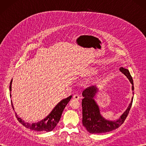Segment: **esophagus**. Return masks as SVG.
Listing matches in <instances>:
<instances>
[{
  "instance_id": "obj_1",
  "label": "esophagus",
  "mask_w": 146,
  "mask_h": 146,
  "mask_svg": "<svg viewBox=\"0 0 146 146\" xmlns=\"http://www.w3.org/2000/svg\"><path fill=\"white\" fill-rule=\"evenodd\" d=\"M73 98L75 99V100H79V99L80 98V96L78 94H75L73 95Z\"/></svg>"
}]
</instances>
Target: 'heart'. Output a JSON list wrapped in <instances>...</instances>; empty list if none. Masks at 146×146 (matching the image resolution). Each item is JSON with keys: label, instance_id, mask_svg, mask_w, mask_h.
Masks as SVG:
<instances>
[{"label": "heart", "instance_id": "1", "mask_svg": "<svg viewBox=\"0 0 146 146\" xmlns=\"http://www.w3.org/2000/svg\"><path fill=\"white\" fill-rule=\"evenodd\" d=\"M91 72H92V73H95L96 72V71H95V70H91Z\"/></svg>", "mask_w": 146, "mask_h": 146}]
</instances>
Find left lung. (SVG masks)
Wrapping results in <instances>:
<instances>
[{
    "label": "left lung",
    "mask_w": 146,
    "mask_h": 146,
    "mask_svg": "<svg viewBox=\"0 0 146 146\" xmlns=\"http://www.w3.org/2000/svg\"><path fill=\"white\" fill-rule=\"evenodd\" d=\"M119 70L129 79L132 84V91H134V82L129 71L123 67L120 68ZM98 92L97 86H92L86 88L82 93V123L87 131L91 134H101L119 128L127 117L133 101L132 97L128 107L119 119L115 120H107L101 115L100 107L95 100V95ZM132 94H134V92Z\"/></svg>",
    "instance_id": "1"
}]
</instances>
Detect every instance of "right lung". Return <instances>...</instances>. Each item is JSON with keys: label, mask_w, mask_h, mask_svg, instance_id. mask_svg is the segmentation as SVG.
<instances>
[{"label": "right lung", "mask_w": 146, "mask_h": 146, "mask_svg": "<svg viewBox=\"0 0 146 146\" xmlns=\"http://www.w3.org/2000/svg\"><path fill=\"white\" fill-rule=\"evenodd\" d=\"M12 82V79L11 81L10 86H9L10 92H11L12 90V86H11ZM10 94H11L10 97H11V93H10ZM71 97H72V95H71L68 98L63 99V100H61L56 105L54 108L52 110L51 112L49 113L48 115H47V117H46L44 119H42L41 120L39 121L38 122L31 123L29 122H26L25 121L18 116V115L16 113V112H15V115H16V117L19 122L27 129L33 130V131H39V132L41 131L50 132L52 131V130L55 128V127L58 124V123L59 122V121H60L61 119V115H62V113H63L64 108L66 106V105L68 104V102H70ZM11 104H12V107L14 110L12 100H11Z\"/></svg>", "instance_id": "add662e5"}]
</instances>
